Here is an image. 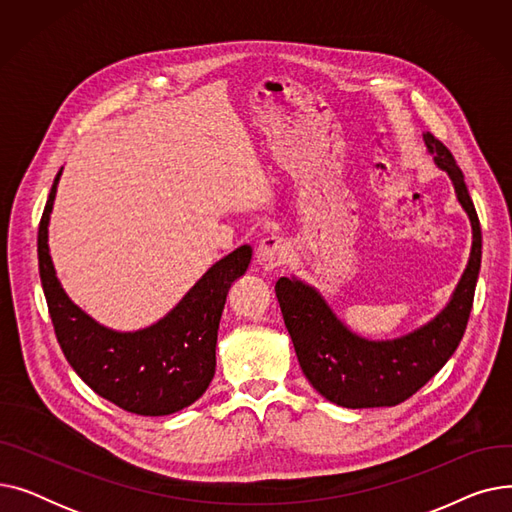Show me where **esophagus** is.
I'll return each mask as SVG.
<instances>
[{
    "instance_id": "esophagus-1",
    "label": "esophagus",
    "mask_w": 512,
    "mask_h": 512,
    "mask_svg": "<svg viewBox=\"0 0 512 512\" xmlns=\"http://www.w3.org/2000/svg\"><path fill=\"white\" fill-rule=\"evenodd\" d=\"M255 257L265 272H272L286 263L288 247L280 236H267L261 240V245L255 251Z\"/></svg>"
}]
</instances>
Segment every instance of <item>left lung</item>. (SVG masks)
Listing matches in <instances>:
<instances>
[{
	"instance_id": "left-lung-1",
	"label": "left lung",
	"mask_w": 512,
	"mask_h": 512,
	"mask_svg": "<svg viewBox=\"0 0 512 512\" xmlns=\"http://www.w3.org/2000/svg\"><path fill=\"white\" fill-rule=\"evenodd\" d=\"M423 139L436 166L450 176L473 228L467 270L450 303L432 321L394 340H365L348 330L309 284L297 278L276 282L284 324L305 378L338 407L373 409L405 402L446 365L467 328L481 265L479 218L452 153L434 134L427 132Z\"/></svg>"
}]
</instances>
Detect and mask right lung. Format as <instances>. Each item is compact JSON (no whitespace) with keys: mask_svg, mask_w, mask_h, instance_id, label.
<instances>
[{"mask_svg":"<svg viewBox=\"0 0 512 512\" xmlns=\"http://www.w3.org/2000/svg\"><path fill=\"white\" fill-rule=\"evenodd\" d=\"M49 191L37 236L39 276L62 353L91 390L116 407L145 417L172 415L203 396L215 373V342L228 290L247 272L242 245L215 265L157 324L137 332L103 328L64 292L53 270L47 226L58 180Z\"/></svg>","mask_w":512,"mask_h":512,"instance_id":"right-lung-1","label":"right lung"}]
</instances>
